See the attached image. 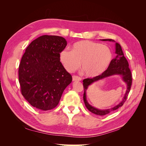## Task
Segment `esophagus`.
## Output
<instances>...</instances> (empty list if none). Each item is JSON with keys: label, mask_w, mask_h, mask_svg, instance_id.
I'll list each match as a JSON object with an SVG mask.
<instances>
[{"label": "esophagus", "mask_w": 146, "mask_h": 146, "mask_svg": "<svg viewBox=\"0 0 146 146\" xmlns=\"http://www.w3.org/2000/svg\"><path fill=\"white\" fill-rule=\"evenodd\" d=\"M72 80H73V81H81L82 78L77 76H74L72 77Z\"/></svg>", "instance_id": "esophagus-1"}]
</instances>
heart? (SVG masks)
Returning a JSON list of instances; mask_svg holds the SVG:
<instances>
[{
	"mask_svg": "<svg viewBox=\"0 0 146 146\" xmlns=\"http://www.w3.org/2000/svg\"><path fill=\"white\" fill-rule=\"evenodd\" d=\"M112 58V52L108 47L89 40L74 43L71 51L64 49L60 54L61 62L66 70L74 72L80 67L82 62V69L89 77H96L103 74Z\"/></svg>",
	"mask_w": 146,
	"mask_h": 146,
	"instance_id": "b5f03b06",
	"label": "heart"
}]
</instances>
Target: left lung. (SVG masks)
<instances>
[{"mask_svg": "<svg viewBox=\"0 0 146 146\" xmlns=\"http://www.w3.org/2000/svg\"><path fill=\"white\" fill-rule=\"evenodd\" d=\"M102 41H114L111 39H102ZM116 54H117L116 56L111 60V62L107 69L105 71L100 75L99 76L93 77L91 78H86L83 80V85L84 88V94H83V100L85 102L86 107L91 113H94L97 115L99 116H104L105 114H107L110 112H112L119 107H122L126 101L128 95L130 91V88L132 83V76L131 70L129 68V63L125 58V57L123 55V51L122 50V47L119 43H116ZM113 74H121L123 77V80L124 81L127 85V89L125 94V97L123 100L118 105L111 109L107 110H99L93 107H92L87 103L86 98V91L87 90L88 86L92 83L98 80H101L105 77H107Z\"/></svg>", "mask_w": 146, "mask_h": 146, "instance_id": "left-lung-1", "label": "left lung"}]
</instances>
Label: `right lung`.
Returning <instances> with one entry per match:
<instances>
[{
  "mask_svg": "<svg viewBox=\"0 0 146 146\" xmlns=\"http://www.w3.org/2000/svg\"><path fill=\"white\" fill-rule=\"evenodd\" d=\"M67 46L58 36L42 35L27 47L19 66V82L24 98L33 107L47 111L58 105L71 75L60 62Z\"/></svg>",
  "mask_w": 146,
  "mask_h": 146,
  "instance_id": "1",
  "label": "right lung"
}]
</instances>
